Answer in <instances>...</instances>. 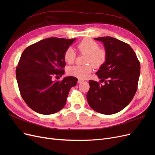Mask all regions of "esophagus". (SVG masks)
<instances>
[{"mask_svg": "<svg viewBox=\"0 0 155 155\" xmlns=\"http://www.w3.org/2000/svg\"><path fill=\"white\" fill-rule=\"evenodd\" d=\"M83 81H84V80H83V79H79L78 81V83H82Z\"/></svg>", "mask_w": 155, "mask_h": 155, "instance_id": "1", "label": "esophagus"}]
</instances>
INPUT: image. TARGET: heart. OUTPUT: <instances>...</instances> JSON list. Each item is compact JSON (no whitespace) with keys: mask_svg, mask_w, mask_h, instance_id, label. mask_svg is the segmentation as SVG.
<instances>
[{"mask_svg":"<svg viewBox=\"0 0 155 155\" xmlns=\"http://www.w3.org/2000/svg\"><path fill=\"white\" fill-rule=\"evenodd\" d=\"M79 53L87 54L85 65H75L67 69V74L70 76L83 79L87 78L95 68H100L104 64L107 59V52L104 48H100L99 44L91 39H83L77 45ZM76 54L73 48H68L64 53V60L68 64H72L76 59Z\"/></svg>","mask_w":155,"mask_h":155,"instance_id":"obj_1","label":"heart"}]
</instances>
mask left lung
Returning a JSON list of instances; mask_svg holds the SVG:
<instances>
[{"label": "left lung", "instance_id": "obj_1", "mask_svg": "<svg viewBox=\"0 0 155 155\" xmlns=\"http://www.w3.org/2000/svg\"><path fill=\"white\" fill-rule=\"evenodd\" d=\"M94 39L104 43L107 52L105 63L96 72L105 83L89 81L87 101L101 114H115L127 106L137 92L140 61L127 43L109 36Z\"/></svg>", "mask_w": 155, "mask_h": 155}]
</instances>
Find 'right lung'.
<instances>
[{
    "label": "right lung",
    "mask_w": 155,
    "mask_h": 155,
    "mask_svg": "<svg viewBox=\"0 0 155 155\" xmlns=\"http://www.w3.org/2000/svg\"><path fill=\"white\" fill-rule=\"evenodd\" d=\"M75 39L50 37L23 51L16 78L22 99L33 110L51 114L64 107L70 89L76 85L78 79L68 76L53 81L52 78L64 74V53Z\"/></svg>",
    "instance_id": "1"
}]
</instances>
